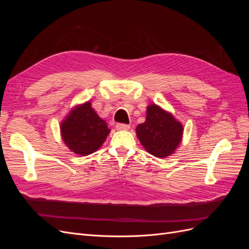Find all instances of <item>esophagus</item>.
<instances>
[{
    "label": "esophagus",
    "mask_w": 249,
    "mask_h": 249,
    "mask_svg": "<svg viewBox=\"0 0 249 249\" xmlns=\"http://www.w3.org/2000/svg\"><path fill=\"white\" fill-rule=\"evenodd\" d=\"M116 130L118 131H127L130 130V124H116Z\"/></svg>",
    "instance_id": "34e87169"
}]
</instances>
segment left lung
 <instances>
[{
	"label": "left lung",
	"mask_w": 249,
	"mask_h": 249,
	"mask_svg": "<svg viewBox=\"0 0 249 249\" xmlns=\"http://www.w3.org/2000/svg\"><path fill=\"white\" fill-rule=\"evenodd\" d=\"M184 126L170 112L156 104L146 108L145 122L136 127V135L146 152L157 158L176 153L183 139Z\"/></svg>",
	"instance_id": "8db88e82"
}]
</instances>
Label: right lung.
Segmentation results:
<instances>
[{
	"label": "right lung",
	"instance_id": "right-lung-1",
	"mask_svg": "<svg viewBox=\"0 0 249 249\" xmlns=\"http://www.w3.org/2000/svg\"><path fill=\"white\" fill-rule=\"evenodd\" d=\"M107 123L96 114L91 102L74 106L60 124V133L71 152L87 156L96 152L110 133Z\"/></svg>",
	"mask_w": 249,
	"mask_h": 249
}]
</instances>
